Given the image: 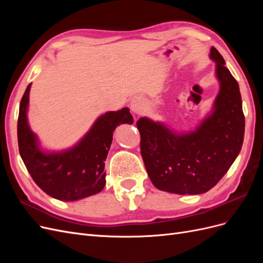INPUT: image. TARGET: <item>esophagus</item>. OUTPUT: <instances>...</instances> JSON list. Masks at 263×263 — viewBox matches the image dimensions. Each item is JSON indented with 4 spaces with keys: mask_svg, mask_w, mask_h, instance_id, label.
Segmentation results:
<instances>
[{
    "mask_svg": "<svg viewBox=\"0 0 263 263\" xmlns=\"http://www.w3.org/2000/svg\"><path fill=\"white\" fill-rule=\"evenodd\" d=\"M130 108L134 113H141L145 109V101L139 97L134 98V100L130 103Z\"/></svg>",
    "mask_w": 263,
    "mask_h": 263,
    "instance_id": "obj_1",
    "label": "esophagus"
}]
</instances>
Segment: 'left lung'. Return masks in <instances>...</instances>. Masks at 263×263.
Returning a JSON list of instances; mask_svg holds the SVG:
<instances>
[{
    "mask_svg": "<svg viewBox=\"0 0 263 263\" xmlns=\"http://www.w3.org/2000/svg\"><path fill=\"white\" fill-rule=\"evenodd\" d=\"M210 57L216 62L219 92L212 113L195 130L178 133L147 117L136 124L149 179L165 192H208L225 176L241 150L245 116L239 85L215 47Z\"/></svg>",
    "mask_w": 263,
    "mask_h": 263,
    "instance_id": "8db88e82",
    "label": "left lung"
}]
</instances>
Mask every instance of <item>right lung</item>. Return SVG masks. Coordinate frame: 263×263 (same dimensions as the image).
Wrapping results in <instances>:
<instances>
[{
    "label": "right lung",
    "mask_w": 263,
    "mask_h": 263,
    "mask_svg": "<svg viewBox=\"0 0 263 263\" xmlns=\"http://www.w3.org/2000/svg\"><path fill=\"white\" fill-rule=\"evenodd\" d=\"M30 84L24 93L17 121L21 157L36 184L60 201L73 202L97 194L105 186V163L113 133L121 124H133L129 109L101 115L76 146L60 153H45L27 122Z\"/></svg>",
    "instance_id": "1"
}]
</instances>
